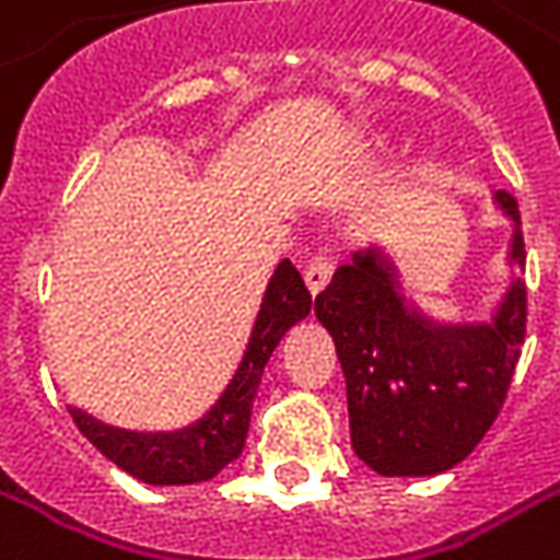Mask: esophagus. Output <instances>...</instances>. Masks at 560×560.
<instances>
[{"mask_svg": "<svg viewBox=\"0 0 560 560\" xmlns=\"http://www.w3.org/2000/svg\"><path fill=\"white\" fill-rule=\"evenodd\" d=\"M331 276H335V260L331 257H316V260H310V266L303 269V281H306V288H310L313 298L325 291V284L331 281Z\"/></svg>", "mask_w": 560, "mask_h": 560, "instance_id": "esophagus-1", "label": "esophagus"}]
</instances>
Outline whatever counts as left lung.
Wrapping results in <instances>:
<instances>
[{
	"mask_svg": "<svg viewBox=\"0 0 560 560\" xmlns=\"http://www.w3.org/2000/svg\"><path fill=\"white\" fill-rule=\"evenodd\" d=\"M492 201L514 222L511 266H524L517 201ZM347 377L353 453L384 477H431L474 453L505 402L527 331V288L514 279L492 322L440 325L396 288L375 247L357 250L316 298Z\"/></svg>",
	"mask_w": 560,
	"mask_h": 560,
	"instance_id": "1",
	"label": "left lung"
}]
</instances>
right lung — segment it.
Returning a JSON list of instances; mask_svg holds the SVG:
<instances>
[{"instance_id":"right-lung-1","label":"right lung","mask_w":560,"mask_h":560,"mask_svg":"<svg viewBox=\"0 0 560 560\" xmlns=\"http://www.w3.org/2000/svg\"><path fill=\"white\" fill-rule=\"evenodd\" d=\"M313 298L291 260H281L266 284L260 313L250 328V338L242 359L213 406L183 431L170 434H136L95 421L92 415L70 409L80 434L107 455L117 468L132 474L151 487H183L210 480L235 462L244 450V436L250 428V409L260 387L262 369L279 347L288 328L306 318Z\"/></svg>"}]
</instances>
